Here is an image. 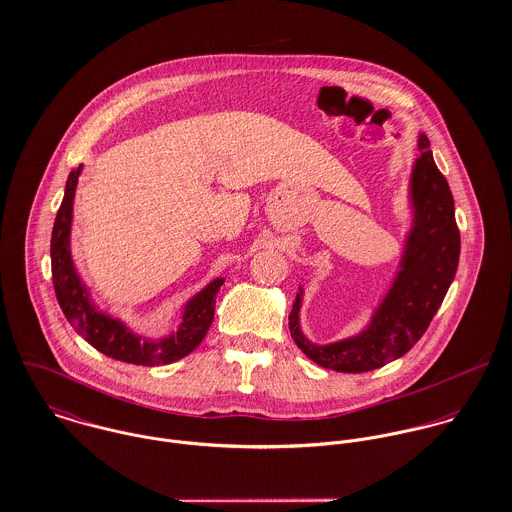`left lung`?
<instances>
[{"instance_id": "obj_1", "label": "left lung", "mask_w": 512, "mask_h": 512, "mask_svg": "<svg viewBox=\"0 0 512 512\" xmlns=\"http://www.w3.org/2000/svg\"><path fill=\"white\" fill-rule=\"evenodd\" d=\"M420 155L410 175L412 226L392 286L374 309L370 323L353 337L317 345L299 323L303 290L295 295L290 331L295 345L319 366L337 372H368L406 355L426 333L449 290L461 238L455 224V205L445 177L434 161L430 140L420 134Z\"/></svg>"}]
</instances>
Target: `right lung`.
<instances>
[{
    "label": "right lung",
    "mask_w": 512,
    "mask_h": 512,
    "mask_svg": "<svg viewBox=\"0 0 512 512\" xmlns=\"http://www.w3.org/2000/svg\"><path fill=\"white\" fill-rule=\"evenodd\" d=\"M82 165L71 171L65 187V197L57 213L51 236V270L57 301L73 325L74 331L88 341L96 351L130 365L157 366L175 363L187 357L205 339L213 317L215 301L224 278H215L203 290L195 293L183 307L177 331L161 339H146L134 333L124 321L100 311L82 284L71 254L73 203Z\"/></svg>",
    "instance_id": "obj_1"
}]
</instances>
